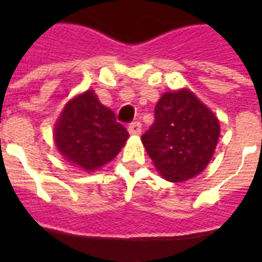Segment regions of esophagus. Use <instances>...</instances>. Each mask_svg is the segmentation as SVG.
<instances>
[{
    "label": "esophagus",
    "instance_id": "esophagus-1",
    "mask_svg": "<svg viewBox=\"0 0 262 262\" xmlns=\"http://www.w3.org/2000/svg\"><path fill=\"white\" fill-rule=\"evenodd\" d=\"M128 133L131 135H139V134L142 133V123L140 122H134L128 126Z\"/></svg>",
    "mask_w": 262,
    "mask_h": 262
}]
</instances>
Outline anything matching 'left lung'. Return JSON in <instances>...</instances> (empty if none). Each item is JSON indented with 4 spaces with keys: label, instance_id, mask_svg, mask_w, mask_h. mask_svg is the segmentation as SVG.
Instances as JSON below:
<instances>
[{
    "label": "left lung",
    "instance_id": "left-lung-1",
    "mask_svg": "<svg viewBox=\"0 0 262 262\" xmlns=\"http://www.w3.org/2000/svg\"><path fill=\"white\" fill-rule=\"evenodd\" d=\"M221 126L215 114L189 89L168 92L155 107V122L142 136L157 172L170 182L200 174L210 163Z\"/></svg>",
    "mask_w": 262,
    "mask_h": 262
}]
</instances>
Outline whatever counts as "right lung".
Returning a JSON list of instances; mask_svg holds the SVG:
<instances>
[{"label": "right lung", "instance_id": "right-lung-1", "mask_svg": "<svg viewBox=\"0 0 262 262\" xmlns=\"http://www.w3.org/2000/svg\"><path fill=\"white\" fill-rule=\"evenodd\" d=\"M53 136L57 151L68 163L93 172L119 154L129 135L93 90H86L67 103Z\"/></svg>", "mask_w": 262, "mask_h": 262}]
</instances>
